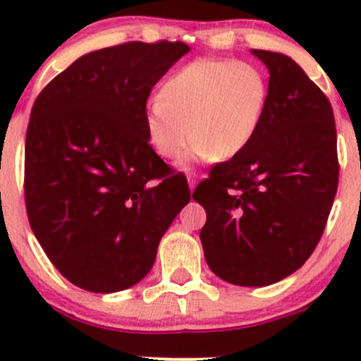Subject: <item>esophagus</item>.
I'll use <instances>...</instances> for the list:
<instances>
[{"label":"esophagus","instance_id":"34e87169","mask_svg":"<svg viewBox=\"0 0 361 361\" xmlns=\"http://www.w3.org/2000/svg\"><path fill=\"white\" fill-rule=\"evenodd\" d=\"M188 185H190V192H193L195 185H197V178H195V175L188 176Z\"/></svg>","mask_w":361,"mask_h":361}]
</instances>
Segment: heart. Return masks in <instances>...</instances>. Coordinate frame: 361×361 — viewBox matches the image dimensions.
<instances>
[{"label":"heart","instance_id":"obj_1","mask_svg":"<svg viewBox=\"0 0 361 361\" xmlns=\"http://www.w3.org/2000/svg\"><path fill=\"white\" fill-rule=\"evenodd\" d=\"M268 94L267 74L255 62H190L164 82L161 98L149 103V142L166 159L180 156L192 137L195 157H233L258 134Z\"/></svg>","mask_w":361,"mask_h":361}]
</instances>
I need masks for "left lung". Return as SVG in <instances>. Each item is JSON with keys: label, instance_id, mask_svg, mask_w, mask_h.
<instances>
[{"label": "left lung", "instance_id": "1", "mask_svg": "<svg viewBox=\"0 0 361 361\" xmlns=\"http://www.w3.org/2000/svg\"><path fill=\"white\" fill-rule=\"evenodd\" d=\"M267 64L268 106L258 134L217 163L193 198L210 270L241 287H264L297 271L316 250L338 190L333 106L288 56L255 49Z\"/></svg>", "mask_w": 361, "mask_h": 361}]
</instances>
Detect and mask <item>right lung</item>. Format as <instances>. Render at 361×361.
<instances>
[{
	"instance_id": "obj_1",
	"label": "right lung",
	"mask_w": 361,
	"mask_h": 361,
	"mask_svg": "<svg viewBox=\"0 0 361 361\" xmlns=\"http://www.w3.org/2000/svg\"><path fill=\"white\" fill-rule=\"evenodd\" d=\"M190 47L126 42L74 61L32 106L25 207L37 241L76 287L111 293L147 275L190 202L186 178L149 144L151 90Z\"/></svg>"
}]
</instances>
